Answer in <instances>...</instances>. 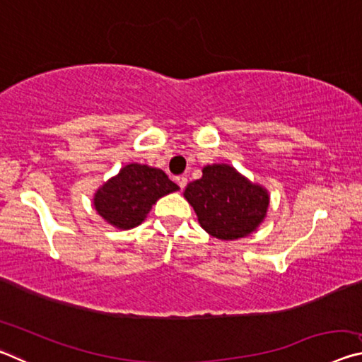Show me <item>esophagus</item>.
Here are the masks:
<instances>
[{"mask_svg":"<svg viewBox=\"0 0 362 362\" xmlns=\"http://www.w3.org/2000/svg\"><path fill=\"white\" fill-rule=\"evenodd\" d=\"M175 182H177V185H179L182 189L187 187V183H188V179H187V175H177L175 177Z\"/></svg>","mask_w":362,"mask_h":362,"instance_id":"obj_1","label":"esophagus"}]
</instances>
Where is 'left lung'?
<instances>
[{
    "mask_svg": "<svg viewBox=\"0 0 362 362\" xmlns=\"http://www.w3.org/2000/svg\"><path fill=\"white\" fill-rule=\"evenodd\" d=\"M183 196L193 206L201 226L218 240L250 235L268 209L267 189L226 164L206 166L203 177L188 183Z\"/></svg>",
    "mask_w": 362,
    "mask_h": 362,
    "instance_id": "left-lung-1",
    "label": "left lung"
}]
</instances>
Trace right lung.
<instances>
[{"mask_svg":"<svg viewBox=\"0 0 362 362\" xmlns=\"http://www.w3.org/2000/svg\"><path fill=\"white\" fill-rule=\"evenodd\" d=\"M179 187L161 169L127 164L119 174L97 189V212L116 228L129 230L144 222L151 206Z\"/></svg>","mask_w":362,"mask_h":362,"instance_id":"1","label":"right lung"}]
</instances>
